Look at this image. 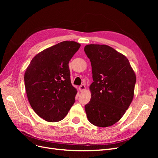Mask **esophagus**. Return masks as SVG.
<instances>
[{
  "mask_svg": "<svg viewBox=\"0 0 158 158\" xmlns=\"http://www.w3.org/2000/svg\"><path fill=\"white\" fill-rule=\"evenodd\" d=\"M85 85H84V84H82L79 87V90L80 91V92H83V91L85 90Z\"/></svg>",
  "mask_w": 158,
  "mask_h": 158,
  "instance_id": "1",
  "label": "esophagus"
}]
</instances>
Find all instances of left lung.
I'll use <instances>...</instances> for the list:
<instances>
[{"instance_id": "obj_1", "label": "left lung", "mask_w": 158, "mask_h": 158, "mask_svg": "<svg viewBox=\"0 0 158 158\" xmlns=\"http://www.w3.org/2000/svg\"><path fill=\"white\" fill-rule=\"evenodd\" d=\"M94 82L85 106L88 121L99 127L112 126L125 113L133 99L136 74L127 57L106 45H85Z\"/></svg>"}]
</instances>
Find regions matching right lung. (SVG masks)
I'll use <instances>...</instances> for the list:
<instances>
[{
	"instance_id": "1",
	"label": "right lung",
	"mask_w": 158,
	"mask_h": 158,
	"mask_svg": "<svg viewBox=\"0 0 158 158\" xmlns=\"http://www.w3.org/2000/svg\"><path fill=\"white\" fill-rule=\"evenodd\" d=\"M80 47L64 41L45 49L31 60L24 74L27 97L38 116L48 122L64 118L75 102L69 63Z\"/></svg>"
}]
</instances>
